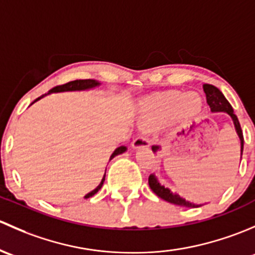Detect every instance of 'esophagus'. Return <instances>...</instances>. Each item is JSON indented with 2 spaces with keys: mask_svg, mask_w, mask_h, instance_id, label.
I'll return each mask as SVG.
<instances>
[{
  "mask_svg": "<svg viewBox=\"0 0 255 255\" xmlns=\"http://www.w3.org/2000/svg\"><path fill=\"white\" fill-rule=\"evenodd\" d=\"M149 146V140L148 137L145 135H140L137 137H135L131 142V147L132 148H140V147H148Z\"/></svg>",
  "mask_w": 255,
  "mask_h": 255,
  "instance_id": "1",
  "label": "esophagus"
}]
</instances>
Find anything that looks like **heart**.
Listing matches in <instances>:
<instances>
[{"label":"heart","instance_id":"obj_1","mask_svg":"<svg viewBox=\"0 0 255 255\" xmlns=\"http://www.w3.org/2000/svg\"><path fill=\"white\" fill-rule=\"evenodd\" d=\"M203 102L195 92L183 93L180 91H167L157 93L143 102L141 124L153 128L161 124L170 115L173 120H185L200 112Z\"/></svg>","mask_w":255,"mask_h":255}]
</instances>
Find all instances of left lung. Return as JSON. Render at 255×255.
<instances>
[{"mask_svg":"<svg viewBox=\"0 0 255 255\" xmlns=\"http://www.w3.org/2000/svg\"><path fill=\"white\" fill-rule=\"evenodd\" d=\"M204 92L206 94V102L209 104L211 112H225L232 118L233 123H235L236 131H237L238 136H240L241 140V159H242V153H243V143H245V138H243V132L242 128H241V124L238 122V118L236 117V114L233 113L232 107L228 103L227 99L225 98V96L222 94V92L219 88L215 87L212 85H204ZM157 146H152V151L156 152ZM148 184L149 188L152 189L154 194L157 196H159L163 200L168 201L170 204H174L178 206H185V207H199L201 205H196V204L190 203V201H186L185 199L180 198L178 194L172 193L168 188H164L163 185L159 184V182L157 180V178L153 174H151L148 177Z\"/></svg>","mask_w":255,"mask_h":255,"instance_id":"8db88e82","label":"left lung"}]
</instances>
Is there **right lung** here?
Here are the masks:
<instances>
[{"instance_id": "1", "label": "right lung", "mask_w": 255, "mask_h": 255, "mask_svg": "<svg viewBox=\"0 0 255 255\" xmlns=\"http://www.w3.org/2000/svg\"><path fill=\"white\" fill-rule=\"evenodd\" d=\"M98 85H99V82H97V81H94V80H76V81H71V82H67V83H65V85H60V86H56V87H54V88H51V89H50V91H49V93H54V92L83 91V89H89V88H93V87H96V86H98ZM44 96H45V94H43V96H41V97H39V98H36L35 101H34V102L39 101V99H40V98H43ZM34 102H33V103H34ZM33 103H31V104H33ZM125 151H127V147H125V146H120V147H118V148L115 149L114 152H113V154H112V156H110V159H113V158H114L115 156H118V154L123 153V152H125ZM104 180H106V174H104L103 179H102V182H101V184H99L98 186H97V188L94 189V190H92L91 193H88L87 195L85 196V198L87 199V198H91V196H93L94 194H96L97 191H98L99 189L102 188V185H103Z\"/></svg>"}]
</instances>
